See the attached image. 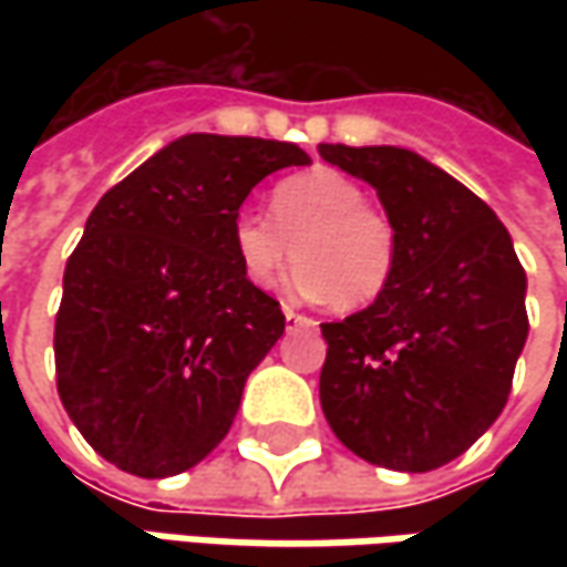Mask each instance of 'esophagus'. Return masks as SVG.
Wrapping results in <instances>:
<instances>
[{
	"label": "esophagus",
	"mask_w": 567,
	"mask_h": 567,
	"mask_svg": "<svg viewBox=\"0 0 567 567\" xmlns=\"http://www.w3.org/2000/svg\"><path fill=\"white\" fill-rule=\"evenodd\" d=\"M284 316H287V324H290V328H316V321H312L309 316H302V312L284 309Z\"/></svg>",
	"instance_id": "34e87169"
}]
</instances>
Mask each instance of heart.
<instances>
[{
    "label": "heart",
    "mask_w": 567,
    "mask_h": 567,
    "mask_svg": "<svg viewBox=\"0 0 567 567\" xmlns=\"http://www.w3.org/2000/svg\"><path fill=\"white\" fill-rule=\"evenodd\" d=\"M233 251L255 287L271 290L296 255L290 290L299 299H331L340 312L372 306L394 284L401 261L398 224L365 188L331 166L277 183L271 217L243 210L233 220Z\"/></svg>",
    "instance_id": "obj_1"
}]
</instances>
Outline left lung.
<instances>
[{"mask_svg":"<svg viewBox=\"0 0 567 567\" xmlns=\"http://www.w3.org/2000/svg\"><path fill=\"white\" fill-rule=\"evenodd\" d=\"M379 192L401 233L388 293L321 324L324 420L362 461L425 473L461 457L508 403L527 340V274L483 198L403 147L318 144Z\"/></svg>","mask_w":567,"mask_h":567,"instance_id":"1","label":"left lung"}]
</instances>
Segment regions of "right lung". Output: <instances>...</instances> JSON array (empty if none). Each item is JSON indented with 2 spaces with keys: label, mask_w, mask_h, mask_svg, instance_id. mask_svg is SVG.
Instances as JSON below:
<instances>
[{
  "label": "right lung",
  "mask_w": 567,
  "mask_h": 567,
  "mask_svg": "<svg viewBox=\"0 0 567 567\" xmlns=\"http://www.w3.org/2000/svg\"><path fill=\"white\" fill-rule=\"evenodd\" d=\"M306 164L290 142L183 135L91 210L53 350L59 401L100 457L164 480L224 442L287 324L239 268L233 220L265 176Z\"/></svg>",
  "instance_id": "add662e5"
}]
</instances>
